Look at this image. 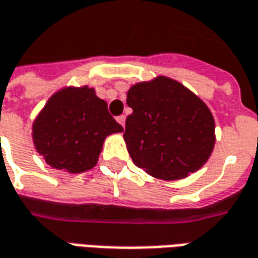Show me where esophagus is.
Segmentation results:
<instances>
[{
	"instance_id": "1",
	"label": "esophagus",
	"mask_w": 258,
	"mask_h": 258,
	"mask_svg": "<svg viewBox=\"0 0 258 258\" xmlns=\"http://www.w3.org/2000/svg\"><path fill=\"white\" fill-rule=\"evenodd\" d=\"M117 121H118V124H121L124 127V124H125V116H118L117 117Z\"/></svg>"
}]
</instances>
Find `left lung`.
I'll use <instances>...</instances> for the list:
<instances>
[{
  "label": "left lung",
  "mask_w": 258,
  "mask_h": 258,
  "mask_svg": "<svg viewBox=\"0 0 258 258\" xmlns=\"http://www.w3.org/2000/svg\"><path fill=\"white\" fill-rule=\"evenodd\" d=\"M133 113L124 141L135 166L162 180L197 172L215 145V121L208 106L174 79L159 75L127 92Z\"/></svg>",
  "instance_id": "8db88e82"
}]
</instances>
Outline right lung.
I'll list each match as a JSON object with an SVG mask.
<instances>
[{"mask_svg":"<svg viewBox=\"0 0 258 258\" xmlns=\"http://www.w3.org/2000/svg\"><path fill=\"white\" fill-rule=\"evenodd\" d=\"M123 133L107 103L89 86H66L50 96L32 125L36 151L54 169L91 170L106 137Z\"/></svg>","mask_w":258,"mask_h":258,"instance_id":"right-lung-1","label":"right lung"}]
</instances>
